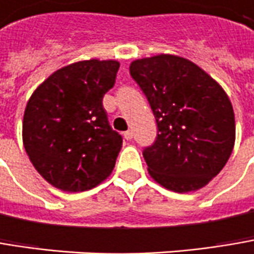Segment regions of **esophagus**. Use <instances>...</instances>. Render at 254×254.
Returning <instances> with one entry per match:
<instances>
[{"instance_id": "obj_1", "label": "esophagus", "mask_w": 254, "mask_h": 254, "mask_svg": "<svg viewBox=\"0 0 254 254\" xmlns=\"http://www.w3.org/2000/svg\"><path fill=\"white\" fill-rule=\"evenodd\" d=\"M124 138H126V140H131V138H133V131H131V130L124 131Z\"/></svg>"}]
</instances>
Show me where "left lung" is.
Listing matches in <instances>:
<instances>
[{
	"instance_id": "obj_1",
	"label": "left lung",
	"mask_w": 254,
	"mask_h": 254,
	"mask_svg": "<svg viewBox=\"0 0 254 254\" xmlns=\"http://www.w3.org/2000/svg\"><path fill=\"white\" fill-rule=\"evenodd\" d=\"M130 75L157 124L154 143L143 150L150 176L179 193L205 187L234 147V111L226 91L199 66L175 55L137 59Z\"/></svg>"
}]
</instances>
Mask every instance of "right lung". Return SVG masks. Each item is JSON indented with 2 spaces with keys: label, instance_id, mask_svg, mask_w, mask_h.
Wrapping results in <instances>:
<instances>
[{
  "label": "right lung",
  "instance_id": "1",
  "mask_svg": "<svg viewBox=\"0 0 254 254\" xmlns=\"http://www.w3.org/2000/svg\"><path fill=\"white\" fill-rule=\"evenodd\" d=\"M117 61H82L52 73L30 97L23 143L46 181L64 192H82L105 181L123 138L108 123L102 98L117 76Z\"/></svg>",
  "mask_w": 254,
  "mask_h": 254
}]
</instances>
